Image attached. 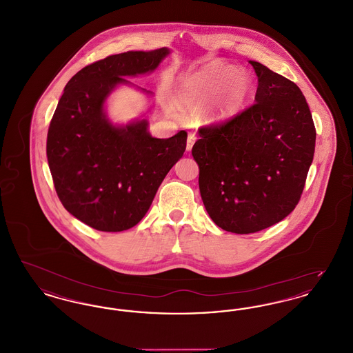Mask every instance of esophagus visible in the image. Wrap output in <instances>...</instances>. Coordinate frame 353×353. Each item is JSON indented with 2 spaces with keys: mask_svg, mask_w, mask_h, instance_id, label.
Here are the masks:
<instances>
[{
  "mask_svg": "<svg viewBox=\"0 0 353 353\" xmlns=\"http://www.w3.org/2000/svg\"><path fill=\"white\" fill-rule=\"evenodd\" d=\"M196 140H197L196 134H189V136H188V140H186V151H190V150L193 148V144L196 143Z\"/></svg>",
  "mask_w": 353,
  "mask_h": 353,
  "instance_id": "esophagus-1",
  "label": "esophagus"
}]
</instances>
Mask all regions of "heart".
I'll use <instances>...</instances> for the list:
<instances>
[{
    "instance_id": "1",
    "label": "heart",
    "mask_w": 353,
    "mask_h": 353,
    "mask_svg": "<svg viewBox=\"0 0 353 353\" xmlns=\"http://www.w3.org/2000/svg\"><path fill=\"white\" fill-rule=\"evenodd\" d=\"M250 90L252 78L245 70H235L217 61L186 79L179 101L183 107L197 111L202 123H217L234 117Z\"/></svg>"
}]
</instances>
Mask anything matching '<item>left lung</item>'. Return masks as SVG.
Wrapping results in <instances>:
<instances>
[{
  "instance_id": "1",
  "label": "left lung",
  "mask_w": 353,
  "mask_h": 353,
  "mask_svg": "<svg viewBox=\"0 0 353 353\" xmlns=\"http://www.w3.org/2000/svg\"><path fill=\"white\" fill-rule=\"evenodd\" d=\"M255 103L226 123L202 127L192 154L205 209L221 229L250 234L298 205L316 131L301 88L259 62Z\"/></svg>"
}]
</instances>
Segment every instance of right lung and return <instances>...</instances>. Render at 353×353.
<instances>
[{"label": "right lung", "mask_w": 353, "mask_h": 353, "mask_svg": "<svg viewBox=\"0 0 353 353\" xmlns=\"http://www.w3.org/2000/svg\"><path fill=\"white\" fill-rule=\"evenodd\" d=\"M170 50L127 51L78 71L66 84L51 119L46 153L57 194L68 213L101 232L134 228L148 212L159 186L183 157L185 131L156 139L147 119L114 124L105 101L127 78L151 74Z\"/></svg>", "instance_id": "obj_1"}]
</instances>
